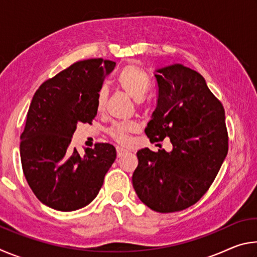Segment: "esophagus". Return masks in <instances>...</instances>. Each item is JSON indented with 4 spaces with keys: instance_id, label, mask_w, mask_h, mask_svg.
I'll use <instances>...</instances> for the list:
<instances>
[{
    "instance_id": "esophagus-1",
    "label": "esophagus",
    "mask_w": 257,
    "mask_h": 257,
    "mask_svg": "<svg viewBox=\"0 0 257 257\" xmlns=\"http://www.w3.org/2000/svg\"><path fill=\"white\" fill-rule=\"evenodd\" d=\"M125 153H127V150L122 149V147H116V155H118V158H121V156H123Z\"/></svg>"
}]
</instances>
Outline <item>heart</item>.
<instances>
[{
  "instance_id": "obj_1",
  "label": "heart",
  "mask_w": 257,
  "mask_h": 257,
  "mask_svg": "<svg viewBox=\"0 0 257 257\" xmlns=\"http://www.w3.org/2000/svg\"><path fill=\"white\" fill-rule=\"evenodd\" d=\"M116 81H118L120 88L135 101H141L144 98L151 87L149 77L141 68L135 66V64L125 66L120 71ZM106 102L107 89L105 87H102V88H99L96 96L97 110L103 111L106 106ZM138 130L139 124L136 121H125V122L113 124L108 133L115 142L120 143V144H127L130 139V134L137 133Z\"/></svg>"
}]
</instances>
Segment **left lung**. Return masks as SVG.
<instances>
[{
    "label": "left lung",
    "mask_w": 257,
    "mask_h": 257,
    "mask_svg": "<svg viewBox=\"0 0 257 257\" xmlns=\"http://www.w3.org/2000/svg\"><path fill=\"white\" fill-rule=\"evenodd\" d=\"M158 104L145 133L172 151L137 152L133 186L153 211H182L202 198L228 154L224 108L202 75L182 64L158 69Z\"/></svg>",
    "instance_id": "8db88e82"
}]
</instances>
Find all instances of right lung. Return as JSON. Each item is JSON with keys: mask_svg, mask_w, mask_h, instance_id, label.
Here are the masks:
<instances>
[{"mask_svg": "<svg viewBox=\"0 0 257 257\" xmlns=\"http://www.w3.org/2000/svg\"><path fill=\"white\" fill-rule=\"evenodd\" d=\"M115 62L89 59L71 64L36 90L30 103L20 158L33 193L46 206L62 212L84 207L97 196L116 152L107 143L79 154L70 146L78 122L97 114L96 96Z\"/></svg>", "mask_w": 257, "mask_h": 257, "instance_id": "right-lung-1", "label": "right lung"}]
</instances>
